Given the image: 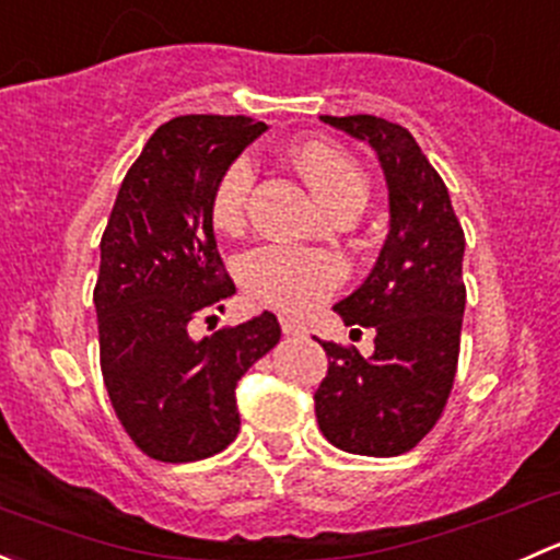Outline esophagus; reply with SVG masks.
I'll list each match as a JSON object with an SVG mask.
<instances>
[{
	"label": "esophagus",
	"instance_id": "obj_1",
	"mask_svg": "<svg viewBox=\"0 0 560 560\" xmlns=\"http://www.w3.org/2000/svg\"><path fill=\"white\" fill-rule=\"evenodd\" d=\"M281 332L284 336H303L306 332V325L301 319H292V316H281Z\"/></svg>",
	"mask_w": 560,
	"mask_h": 560
}]
</instances>
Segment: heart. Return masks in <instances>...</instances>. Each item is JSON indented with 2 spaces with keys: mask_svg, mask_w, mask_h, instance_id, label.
Returning <instances> with one entry per match:
<instances>
[{
  "mask_svg": "<svg viewBox=\"0 0 560 560\" xmlns=\"http://www.w3.org/2000/svg\"><path fill=\"white\" fill-rule=\"evenodd\" d=\"M292 156L316 197L332 213L341 208H363L369 184L347 151L325 140H306ZM252 184L254 165L248 156H238L224 167L208 200L213 228L222 233H235L244 224ZM343 276L347 265L341 262V257L316 248L257 246L238 259V279L248 295L265 306L290 314L312 312L341 287Z\"/></svg>",
  "mask_w": 560,
  "mask_h": 560,
  "instance_id": "1",
  "label": "heart"
}]
</instances>
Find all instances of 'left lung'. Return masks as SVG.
<instances>
[{
	"instance_id": "1",
	"label": "left lung",
	"mask_w": 560,
	"mask_h": 560,
	"mask_svg": "<svg viewBox=\"0 0 560 560\" xmlns=\"http://www.w3.org/2000/svg\"><path fill=\"white\" fill-rule=\"evenodd\" d=\"M369 140L389 189V235L376 268L336 306L347 325L374 327V354L319 341L327 374L314 393L319 431L354 455L409 453L433 431L453 393L466 308L463 235L447 186L400 124L322 116Z\"/></svg>"
}]
</instances>
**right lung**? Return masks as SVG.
<instances>
[{"label":"right lung","instance_id":"obj_1","mask_svg":"<svg viewBox=\"0 0 560 560\" xmlns=\"http://www.w3.org/2000/svg\"><path fill=\"white\" fill-rule=\"evenodd\" d=\"M265 129L202 113L162 124L124 175L100 241V369L118 422L154 460H202L235 442V385L279 343L270 312L189 336L235 292L213 238L211 189Z\"/></svg>","mask_w":560,"mask_h":560}]
</instances>
